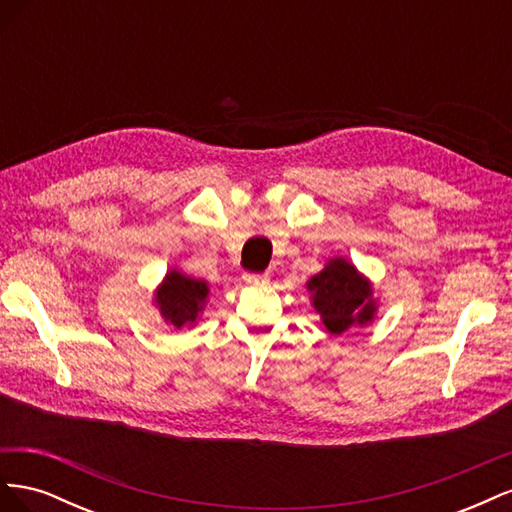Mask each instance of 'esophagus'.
Masks as SVG:
<instances>
[{"label":"esophagus","instance_id":"obj_1","mask_svg":"<svg viewBox=\"0 0 512 512\" xmlns=\"http://www.w3.org/2000/svg\"><path fill=\"white\" fill-rule=\"evenodd\" d=\"M243 280H245V284H250V286H262V284L269 282V273H250V271H247L243 275Z\"/></svg>","mask_w":512,"mask_h":512}]
</instances>
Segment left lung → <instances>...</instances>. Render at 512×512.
Returning a JSON list of instances; mask_svg holds the SVG:
<instances>
[{"instance_id": "1", "label": "left lung", "mask_w": 512, "mask_h": 512, "mask_svg": "<svg viewBox=\"0 0 512 512\" xmlns=\"http://www.w3.org/2000/svg\"><path fill=\"white\" fill-rule=\"evenodd\" d=\"M307 288L314 292V307L320 312L324 327L335 335L374 316L369 284L344 258L331 260L327 269L309 280Z\"/></svg>"}]
</instances>
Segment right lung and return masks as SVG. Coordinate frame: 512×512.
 <instances>
[{
    "mask_svg": "<svg viewBox=\"0 0 512 512\" xmlns=\"http://www.w3.org/2000/svg\"><path fill=\"white\" fill-rule=\"evenodd\" d=\"M209 288L205 282L192 280V277H185L179 271H170L162 288L158 290V305L162 316L173 324V327L181 329L183 324H192L200 309H203L207 301Z\"/></svg>",
    "mask_w": 512,
    "mask_h": 512,
    "instance_id": "right-lung-1",
    "label": "right lung"
}]
</instances>
